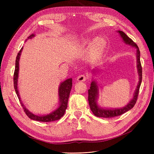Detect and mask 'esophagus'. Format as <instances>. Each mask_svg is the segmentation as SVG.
Here are the masks:
<instances>
[{
	"label": "esophagus",
	"instance_id": "34e87169",
	"mask_svg": "<svg viewBox=\"0 0 154 154\" xmlns=\"http://www.w3.org/2000/svg\"><path fill=\"white\" fill-rule=\"evenodd\" d=\"M87 76L85 75V74H80L79 75L77 78V80L79 82H85V80H87Z\"/></svg>",
	"mask_w": 154,
	"mask_h": 154
}]
</instances>
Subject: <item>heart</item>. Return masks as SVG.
Returning <instances> with one entry per match:
<instances>
[{"label": "heart", "instance_id": "obj_1", "mask_svg": "<svg viewBox=\"0 0 154 154\" xmlns=\"http://www.w3.org/2000/svg\"><path fill=\"white\" fill-rule=\"evenodd\" d=\"M106 40L101 37L96 38L92 44L91 50V57L92 59L96 60L99 58L103 54L106 47Z\"/></svg>", "mask_w": 154, "mask_h": 154}]
</instances>
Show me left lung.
<instances>
[{"instance_id": "left-lung-1", "label": "left lung", "mask_w": 154, "mask_h": 154, "mask_svg": "<svg viewBox=\"0 0 154 154\" xmlns=\"http://www.w3.org/2000/svg\"><path fill=\"white\" fill-rule=\"evenodd\" d=\"M119 33L120 34V36H122L125 43L127 44H128L132 46V47H135L137 48V71L139 76V81L137 85V88L136 90V92L134 93V96L133 97L132 100L130 101V103L126 105L122 109H103L102 108H100L96 103V100L97 97V95H98V87L97 85V83L95 81H92L90 88L88 90V103H89V106L91 110L96 116L97 117L100 118H114L116 116H119L122 115L126 112L128 111L129 110L132 109L134 106L136 104L138 94L139 92V88L141 86V83L142 82V67L140 61V51L139 49L138 46L137 44L134 42L129 37L126 35L124 32L122 31H118Z\"/></svg>"}]
</instances>
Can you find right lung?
Here are the masks:
<instances>
[{
	"label": "right lung",
	"mask_w": 154,
	"mask_h": 154,
	"mask_svg": "<svg viewBox=\"0 0 154 154\" xmlns=\"http://www.w3.org/2000/svg\"><path fill=\"white\" fill-rule=\"evenodd\" d=\"M35 35H30L28 38H31L32 37H33ZM22 48L20 50L19 52H18L17 58H16V61H15V71H14V75H13V84H14V88H15V90L16 92V94L18 97V100H19L21 105L22 106L23 109H24V111L26 115L28 116V117L35 121H38V122H54L56 120H58L61 118L62 116L64 115L65 112H66V109L67 108V103H68V100L70 94V92L71 91L72 88V78H69L62 82L60 86L59 87V91H58V95H59V100H60V106L58 108L53 112L52 113L50 114L46 115V116H36L31 112L26 109L24 105L21 102L19 94H18V91L17 88V81H18V70H19V58L21 54Z\"/></svg>",
	"instance_id": "1"
}]
</instances>
